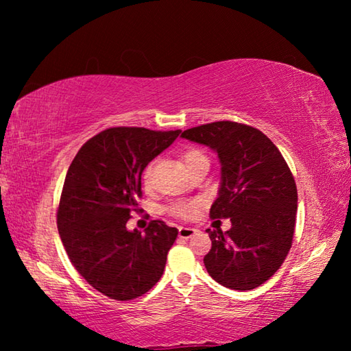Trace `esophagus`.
Listing matches in <instances>:
<instances>
[{"label":"esophagus","instance_id":"obj_1","mask_svg":"<svg viewBox=\"0 0 351 351\" xmlns=\"http://www.w3.org/2000/svg\"><path fill=\"white\" fill-rule=\"evenodd\" d=\"M197 232H198V229H195V228H180L178 229V235H180V239H190V237H193Z\"/></svg>","mask_w":351,"mask_h":351}]
</instances>
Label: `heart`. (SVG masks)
<instances>
[{
  "label": "heart",
  "instance_id": "heart-1",
  "mask_svg": "<svg viewBox=\"0 0 351 351\" xmlns=\"http://www.w3.org/2000/svg\"><path fill=\"white\" fill-rule=\"evenodd\" d=\"M201 159H207L206 154L201 150H187L182 154V161L186 164V167H190V165L195 164L197 161H201ZM150 176H152V165L144 170L142 173V182H144V187H150ZM199 209V203L198 201H178V203L171 204L169 207V212L175 217H181V218H193L197 215V212Z\"/></svg>",
  "mask_w": 351,
  "mask_h": 351
}]
</instances>
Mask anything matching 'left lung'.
Returning <instances> with one entry per match:
<instances>
[{"label": "left lung", "instance_id": "left-lung-1", "mask_svg": "<svg viewBox=\"0 0 351 351\" xmlns=\"http://www.w3.org/2000/svg\"><path fill=\"white\" fill-rule=\"evenodd\" d=\"M181 138L209 147L221 165L210 217L232 226L207 229V272L230 289L260 287L280 268L294 235L297 189L282 153L260 130L230 121L189 128Z\"/></svg>", "mask_w": 351, "mask_h": 351}]
</instances>
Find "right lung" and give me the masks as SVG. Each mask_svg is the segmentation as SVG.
I'll return each instance as SVG.
<instances>
[{
    "label": "right lung",
    "mask_w": 351,
    "mask_h": 351,
    "mask_svg": "<svg viewBox=\"0 0 351 351\" xmlns=\"http://www.w3.org/2000/svg\"><path fill=\"white\" fill-rule=\"evenodd\" d=\"M180 133L108 128L88 141L69 165L58 234L79 274L110 299H136L162 277L178 229L153 219L141 234L128 230L127 221L138 210L142 171Z\"/></svg>",
    "instance_id": "add662e5"
}]
</instances>
